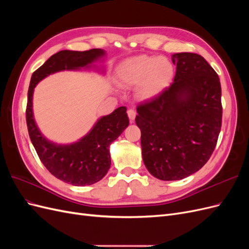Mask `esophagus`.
Listing matches in <instances>:
<instances>
[{"instance_id": "1", "label": "esophagus", "mask_w": 249, "mask_h": 249, "mask_svg": "<svg viewBox=\"0 0 249 249\" xmlns=\"http://www.w3.org/2000/svg\"><path fill=\"white\" fill-rule=\"evenodd\" d=\"M127 115H129V118L132 123V122H134L135 117H136V111H135L134 109H129L127 110Z\"/></svg>"}]
</instances>
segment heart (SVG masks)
Returning a JSON list of instances; mask_svg holds the SVG:
<instances>
[{"label": "heart", "mask_w": 249, "mask_h": 249, "mask_svg": "<svg viewBox=\"0 0 249 249\" xmlns=\"http://www.w3.org/2000/svg\"><path fill=\"white\" fill-rule=\"evenodd\" d=\"M173 76V66L165 58L141 55L126 59L117 70L122 86H137L141 99H150L166 87Z\"/></svg>", "instance_id": "heart-1"}]
</instances>
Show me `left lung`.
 Instances as JSON below:
<instances>
[{
  "label": "left lung",
  "mask_w": 249,
  "mask_h": 249,
  "mask_svg": "<svg viewBox=\"0 0 249 249\" xmlns=\"http://www.w3.org/2000/svg\"><path fill=\"white\" fill-rule=\"evenodd\" d=\"M176 76L169 87L137 106L142 158L162 180L199 170L210 159L221 130V85L206 59L194 53L172 55Z\"/></svg>",
  "instance_id": "obj_1"
}]
</instances>
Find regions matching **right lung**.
I'll list each match as a JSON object with an SVG mask.
<instances>
[{"label":"right lung","instance_id":"right-lung-1","mask_svg":"<svg viewBox=\"0 0 249 249\" xmlns=\"http://www.w3.org/2000/svg\"><path fill=\"white\" fill-rule=\"evenodd\" d=\"M101 49L78 52L64 50L51 56L36 70L28 90L26 122L30 139L46 168L57 178L73 186L92 185L108 172L111 159L109 144L129 125L125 107H119L110 115L102 117L86 136L71 145L49 142L37 129L32 112L33 90L37 83L49 74L64 70H76L103 56Z\"/></svg>","mask_w":249,"mask_h":249}]
</instances>
